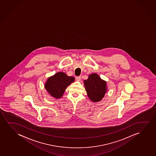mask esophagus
<instances>
[{"instance_id":"34e87169","label":"esophagus","mask_w":156,"mask_h":156,"mask_svg":"<svg viewBox=\"0 0 156 156\" xmlns=\"http://www.w3.org/2000/svg\"><path fill=\"white\" fill-rule=\"evenodd\" d=\"M76 79H77V81H81V77L80 76H77Z\"/></svg>"}]
</instances>
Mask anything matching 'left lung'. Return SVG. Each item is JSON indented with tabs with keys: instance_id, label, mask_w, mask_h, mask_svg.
Returning a JSON list of instances; mask_svg holds the SVG:
<instances>
[{
	"instance_id": "obj_1",
	"label": "left lung",
	"mask_w": 156,
	"mask_h": 156,
	"mask_svg": "<svg viewBox=\"0 0 156 156\" xmlns=\"http://www.w3.org/2000/svg\"><path fill=\"white\" fill-rule=\"evenodd\" d=\"M87 96L94 102L100 101L108 91L107 82L96 73L90 74L87 80H84Z\"/></svg>"
}]
</instances>
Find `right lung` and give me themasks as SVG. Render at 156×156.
<instances>
[{
    "label": "right lung",
    "mask_w": 156,
    "mask_h": 156,
    "mask_svg": "<svg viewBox=\"0 0 156 156\" xmlns=\"http://www.w3.org/2000/svg\"><path fill=\"white\" fill-rule=\"evenodd\" d=\"M75 81V77L67 76L64 72H57L50 76L44 84V88L51 97L62 98L67 87Z\"/></svg>",
    "instance_id": "add662e5"
}]
</instances>
